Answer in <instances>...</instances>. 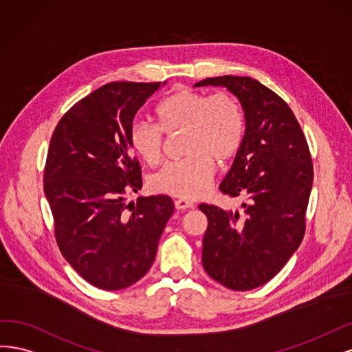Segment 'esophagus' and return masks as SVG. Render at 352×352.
<instances>
[{
  "label": "esophagus",
  "mask_w": 352,
  "mask_h": 352,
  "mask_svg": "<svg viewBox=\"0 0 352 352\" xmlns=\"http://www.w3.org/2000/svg\"><path fill=\"white\" fill-rule=\"evenodd\" d=\"M174 205H175L177 210H186V209H192V208H195V205H192L191 201H188L186 199H177L174 201Z\"/></svg>",
  "instance_id": "34e87169"
}]
</instances>
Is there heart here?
<instances>
[{
	"label": "heart",
	"mask_w": 352,
	"mask_h": 352,
	"mask_svg": "<svg viewBox=\"0 0 352 352\" xmlns=\"http://www.w3.org/2000/svg\"><path fill=\"white\" fill-rule=\"evenodd\" d=\"M157 126L134 122L129 142L133 152L149 166L162 160L164 134L184 131L187 157L166 164L151 179L156 192L181 199H199L210 188L214 160L223 164L240 151L245 133L244 112L230 94L206 95L179 89L165 96L155 108Z\"/></svg>",
	"instance_id": "1"
}]
</instances>
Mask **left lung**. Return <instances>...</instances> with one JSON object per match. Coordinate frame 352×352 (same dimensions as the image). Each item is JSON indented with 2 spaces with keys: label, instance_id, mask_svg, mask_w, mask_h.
Wrapping results in <instances>:
<instances>
[{
  "label": "left lung",
  "instance_id": "8db88e82",
  "mask_svg": "<svg viewBox=\"0 0 352 352\" xmlns=\"http://www.w3.org/2000/svg\"><path fill=\"white\" fill-rule=\"evenodd\" d=\"M223 86L241 102L245 134L219 190L244 196V212L201 203L208 217L201 262L225 288L265 285L285 266L305 232L313 162L304 133L288 104L252 77H209L195 85Z\"/></svg>",
  "mask_w": 352,
  "mask_h": 352
}]
</instances>
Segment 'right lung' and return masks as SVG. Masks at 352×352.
I'll return each mask as SVG.
<instances>
[{
    "label": "right lung",
    "instance_id": "right-lung-1",
    "mask_svg": "<svg viewBox=\"0 0 352 352\" xmlns=\"http://www.w3.org/2000/svg\"><path fill=\"white\" fill-rule=\"evenodd\" d=\"M165 85L112 82L65 112L50 143L43 190L55 240L73 269L94 287L124 289L151 269L174 201L124 196L142 188L129 133L135 112Z\"/></svg>",
    "mask_w": 352,
    "mask_h": 352
}]
</instances>
